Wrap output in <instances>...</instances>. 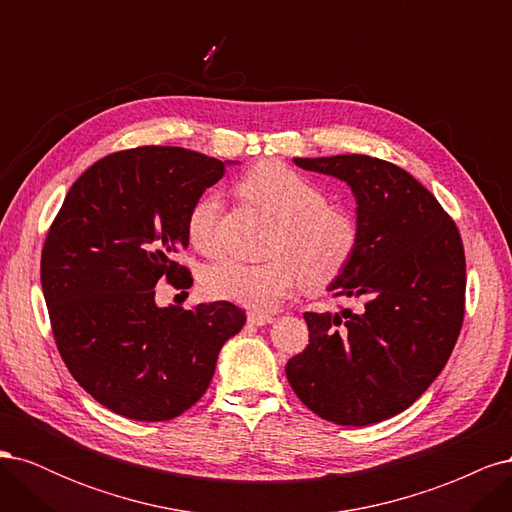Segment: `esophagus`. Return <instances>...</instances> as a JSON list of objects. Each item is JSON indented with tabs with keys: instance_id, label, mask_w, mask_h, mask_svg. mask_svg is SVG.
Listing matches in <instances>:
<instances>
[{
	"instance_id": "1",
	"label": "esophagus",
	"mask_w": 512,
	"mask_h": 512,
	"mask_svg": "<svg viewBox=\"0 0 512 512\" xmlns=\"http://www.w3.org/2000/svg\"><path fill=\"white\" fill-rule=\"evenodd\" d=\"M247 322L256 324V327H262V324L273 322L271 314H262V312H247Z\"/></svg>"
}]
</instances>
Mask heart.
Segmentation results:
<instances>
[{"label": "heart", "mask_w": 512, "mask_h": 512, "mask_svg": "<svg viewBox=\"0 0 512 512\" xmlns=\"http://www.w3.org/2000/svg\"><path fill=\"white\" fill-rule=\"evenodd\" d=\"M239 190L277 220L267 262L215 260L203 273V286L215 299L269 312L297 288L331 284L352 262L361 243V224L344 205L329 203L316 181L284 162H265L247 173ZM220 198L200 194L185 215V235L198 252L218 250Z\"/></svg>", "instance_id": "heart-1"}]
</instances>
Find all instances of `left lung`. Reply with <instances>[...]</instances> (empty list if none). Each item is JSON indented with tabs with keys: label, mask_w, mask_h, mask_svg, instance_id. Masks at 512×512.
Returning <instances> with one entry per match:
<instances>
[{
	"label": "left lung",
	"mask_w": 512,
	"mask_h": 512,
	"mask_svg": "<svg viewBox=\"0 0 512 512\" xmlns=\"http://www.w3.org/2000/svg\"><path fill=\"white\" fill-rule=\"evenodd\" d=\"M348 181L361 243L331 284L342 312H305L307 348L288 382L324 421L363 427L412 406L451 356L466 314V252L459 228L404 168L371 156L294 158Z\"/></svg>",
	"instance_id": "1"
}]
</instances>
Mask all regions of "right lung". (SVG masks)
<instances>
[{"label":"right lung","instance_id":"right-lung-1","mask_svg":"<svg viewBox=\"0 0 512 512\" xmlns=\"http://www.w3.org/2000/svg\"><path fill=\"white\" fill-rule=\"evenodd\" d=\"M224 162L183 147L115 151L74 181L46 232L40 282L57 350L98 404L170 421L205 395L245 312L228 301L158 307L156 284L192 286L177 262L190 205Z\"/></svg>","mask_w":512,"mask_h":512}]
</instances>
